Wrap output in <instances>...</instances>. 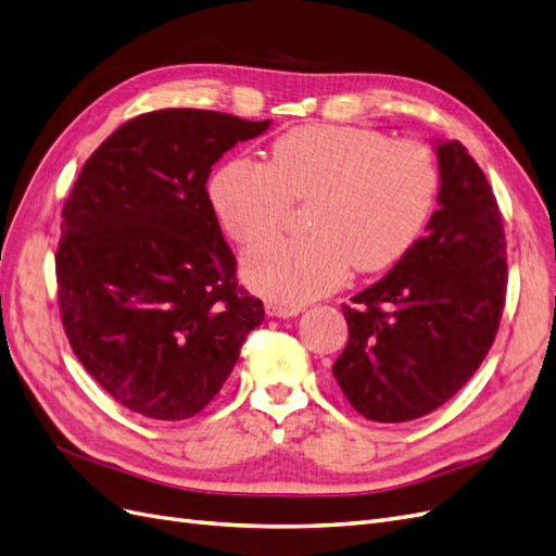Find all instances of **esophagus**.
<instances>
[{
  "label": "esophagus",
  "instance_id": "obj_1",
  "mask_svg": "<svg viewBox=\"0 0 556 556\" xmlns=\"http://www.w3.org/2000/svg\"><path fill=\"white\" fill-rule=\"evenodd\" d=\"M268 317H296L301 313L299 306H288V304H274V301H268L264 306Z\"/></svg>",
  "mask_w": 556,
  "mask_h": 556
}]
</instances>
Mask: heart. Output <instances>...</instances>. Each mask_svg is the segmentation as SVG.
Returning <instances> with one entry per match:
<instances>
[{"instance_id": "b5f03b06", "label": "heart", "mask_w": 556, "mask_h": 556, "mask_svg": "<svg viewBox=\"0 0 556 556\" xmlns=\"http://www.w3.org/2000/svg\"><path fill=\"white\" fill-rule=\"evenodd\" d=\"M208 192L225 231L239 243L271 237L290 201L311 199L308 237L268 241L243 260L252 290L296 306L339 288L350 264L376 274L401 260L429 220L439 169L422 143L304 125L274 141L266 164L225 162Z\"/></svg>"}]
</instances>
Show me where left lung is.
Returning a JSON list of instances; mask_svg holds the SVG:
<instances>
[{
    "label": "left lung",
    "instance_id": "left-lung-1",
    "mask_svg": "<svg viewBox=\"0 0 556 556\" xmlns=\"http://www.w3.org/2000/svg\"><path fill=\"white\" fill-rule=\"evenodd\" d=\"M439 211L427 233L343 306L348 345L333 364L350 406L408 422L457 394L490 352L506 301V237L494 192L466 146L435 139Z\"/></svg>",
    "mask_w": 556,
    "mask_h": 556
}]
</instances>
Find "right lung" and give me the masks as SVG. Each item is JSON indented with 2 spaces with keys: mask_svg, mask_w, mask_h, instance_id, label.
Returning <instances> with one entry per match:
<instances>
[{
  "mask_svg": "<svg viewBox=\"0 0 556 556\" xmlns=\"http://www.w3.org/2000/svg\"><path fill=\"white\" fill-rule=\"evenodd\" d=\"M271 121L162 109L115 129L62 211L58 299L72 350L131 413L188 419L233 371L264 306L237 288L213 164Z\"/></svg>",
  "mask_w": 556,
  "mask_h": 556,
  "instance_id": "obj_1",
  "label": "right lung"
}]
</instances>
